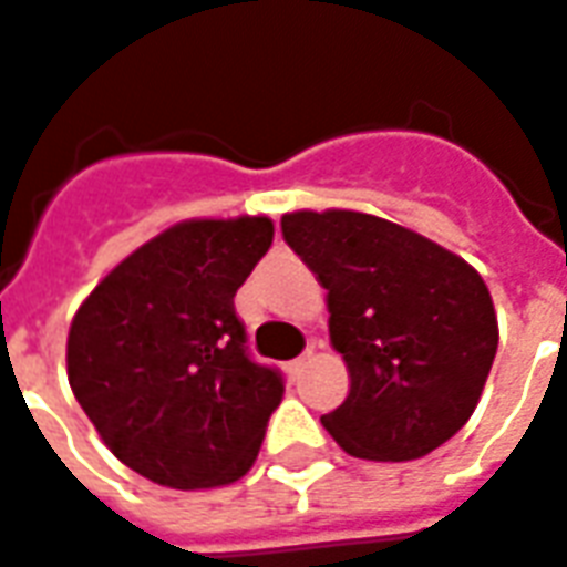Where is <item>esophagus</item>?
I'll use <instances>...</instances> for the list:
<instances>
[{"mask_svg": "<svg viewBox=\"0 0 567 567\" xmlns=\"http://www.w3.org/2000/svg\"><path fill=\"white\" fill-rule=\"evenodd\" d=\"M312 351H316V348L309 346L303 351V354H300V358L291 360V367H288V369H291V375H300V372H303V367H306V363H309V358H312Z\"/></svg>", "mask_w": 567, "mask_h": 567, "instance_id": "esophagus-1", "label": "esophagus"}]
</instances>
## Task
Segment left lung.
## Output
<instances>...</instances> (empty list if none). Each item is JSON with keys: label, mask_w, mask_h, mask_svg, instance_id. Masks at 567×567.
Here are the masks:
<instances>
[{"label": "left lung", "mask_w": 567, "mask_h": 567, "mask_svg": "<svg viewBox=\"0 0 567 567\" xmlns=\"http://www.w3.org/2000/svg\"><path fill=\"white\" fill-rule=\"evenodd\" d=\"M282 237L327 288L346 402L321 417L346 454L421 460L463 430L498 348L481 272L417 230L358 209H295Z\"/></svg>", "instance_id": "1"}]
</instances>
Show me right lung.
Listing matches in <instances>:
<instances>
[{
    "mask_svg": "<svg viewBox=\"0 0 567 567\" xmlns=\"http://www.w3.org/2000/svg\"><path fill=\"white\" fill-rule=\"evenodd\" d=\"M272 243L267 216L186 219L125 255L71 318L65 367L120 463L171 489L240 481L282 400L246 354L234 295Z\"/></svg>",
    "mask_w": 567,
    "mask_h": 567,
    "instance_id": "right-lung-1",
    "label": "right lung"
}]
</instances>
